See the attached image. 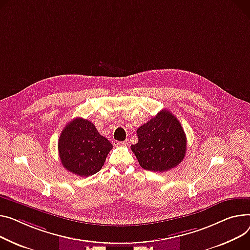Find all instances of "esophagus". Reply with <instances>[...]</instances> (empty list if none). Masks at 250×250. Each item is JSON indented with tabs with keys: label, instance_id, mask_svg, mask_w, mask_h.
Masks as SVG:
<instances>
[{
	"label": "esophagus",
	"instance_id": "esophagus-1",
	"mask_svg": "<svg viewBox=\"0 0 250 250\" xmlns=\"http://www.w3.org/2000/svg\"><path fill=\"white\" fill-rule=\"evenodd\" d=\"M112 144H113L114 146H125L126 145L125 142H119V141H113Z\"/></svg>",
	"mask_w": 250,
	"mask_h": 250
}]
</instances>
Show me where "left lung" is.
I'll list each match as a JSON object with an SVG mask.
<instances>
[{
  "mask_svg": "<svg viewBox=\"0 0 250 250\" xmlns=\"http://www.w3.org/2000/svg\"><path fill=\"white\" fill-rule=\"evenodd\" d=\"M137 132L139 142L130 147L145 170L165 172L177 167L184 159L187 146L185 131L169 110H161Z\"/></svg>",
  "mask_w": 250,
  "mask_h": 250,
  "instance_id": "1",
  "label": "left lung"
}]
</instances>
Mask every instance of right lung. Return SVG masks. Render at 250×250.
<instances>
[{
  "instance_id": "right-lung-1",
  "label": "right lung",
  "mask_w": 250,
  "mask_h": 250,
  "mask_svg": "<svg viewBox=\"0 0 250 250\" xmlns=\"http://www.w3.org/2000/svg\"><path fill=\"white\" fill-rule=\"evenodd\" d=\"M111 148L110 142L99 134L95 125L81 118L66 125L58 141L63 167L80 177L101 171Z\"/></svg>"
}]
</instances>
